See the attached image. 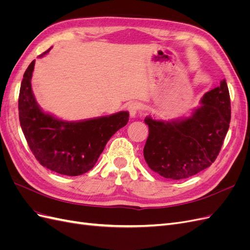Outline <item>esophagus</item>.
Listing matches in <instances>:
<instances>
[{
	"label": "esophagus",
	"mask_w": 250,
	"mask_h": 250,
	"mask_svg": "<svg viewBox=\"0 0 250 250\" xmlns=\"http://www.w3.org/2000/svg\"><path fill=\"white\" fill-rule=\"evenodd\" d=\"M127 109H128V111H129V113H130V117L134 118L135 115H137V113L141 109V104L138 101H132L131 103H129V105H128V108Z\"/></svg>",
	"instance_id": "obj_1"
}]
</instances>
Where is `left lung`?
I'll return each mask as SVG.
<instances>
[{"label":"left lung","instance_id":"obj_1","mask_svg":"<svg viewBox=\"0 0 250 250\" xmlns=\"http://www.w3.org/2000/svg\"><path fill=\"white\" fill-rule=\"evenodd\" d=\"M230 98L225 79L204 94L191 117L175 121L145 118L149 135L144 157L165 178L191 177L208 168L220 152L230 122Z\"/></svg>","mask_w":250,"mask_h":250}]
</instances>
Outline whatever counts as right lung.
<instances>
[{
  "mask_svg": "<svg viewBox=\"0 0 250 250\" xmlns=\"http://www.w3.org/2000/svg\"><path fill=\"white\" fill-rule=\"evenodd\" d=\"M34 64L35 60L26 70L19 96L20 123L29 148L51 171L67 176L84 174L94 168L109 139L127 124L129 113L120 111L79 122H65L44 113L31 87Z\"/></svg>",
  "mask_w": 250,
  "mask_h": 250,
  "instance_id": "add662e5",
  "label": "right lung"
}]
</instances>
